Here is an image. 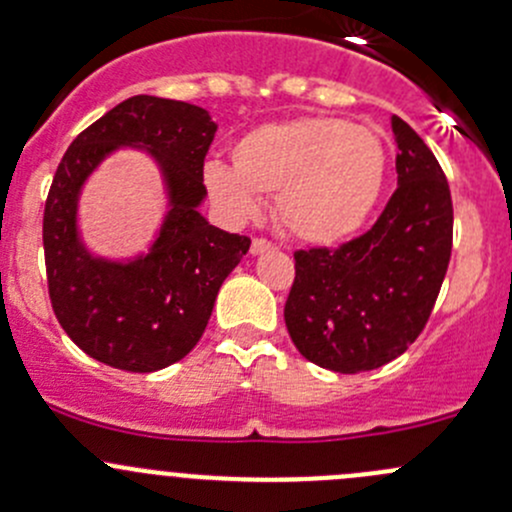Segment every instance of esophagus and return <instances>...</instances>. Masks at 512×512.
<instances>
[{
  "label": "esophagus",
  "mask_w": 512,
  "mask_h": 512,
  "mask_svg": "<svg viewBox=\"0 0 512 512\" xmlns=\"http://www.w3.org/2000/svg\"><path fill=\"white\" fill-rule=\"evenodd\" d=\"M270 250H275V242L265 240V237H255V240H252V247H250L252 255H262V252H270Z\"/></svg>",
  "instance_id": "34e87169"
}]
</instances>
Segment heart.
Listing matches in <instances>:
<instances>
[{"label": "heart", "instance_id": "obj_1", "mask_svg": "<svg viewBox=\"0 0 512 512\" xmlns=\"http://www.w3.org/2000/svg\"><path fill=\"white\" fill-rule=\"evenodd\" d=\"M232 170L205 168L210 198L250 220L257 195H275L277 220L312 245H337L369 220L386 178V148L369 126L304 116L265 123L235 141Z\"/></svg>", "mask_w": 512, "mask_h": 512}]
</instances>
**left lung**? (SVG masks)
Here are the masks:
<instances>
[{"label":"left lung","instance_id":"8db88e82","mask_svg":"<svg viewBox=\"0 0 512 512\" xmlns=\"http://www.w3.org/2000/svg\"><path fill=\"white\" fill-rule=\"evenodd\" d=\"M394 195L364 235L294 252L285 324L304 359L337 374L379 369L426 327L453 245L446 173L421 136L391 116Z\"/></svg>","mask_w":512,"mask_h":512}]
</instances>
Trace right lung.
<instances>
[{
	"mask_svg": "<svg viewBox=\"0 0 512 512\" xmlns=\"http://www.w3.org/2000/svg\"><path fill=\"white\" fill-rule=\"evenodd\" d=\"M215 131L205 108L131 96L81 131L56 168L44 208L51 307L71 342L106 366L148 374L183 359L203 337L220 285L250 250V237L210 225L198 210ZM121 145H141L159 160L171 198L152 252L131 263L98 261L75 230L80 185Z\"/></svg>",
	"mask_w": 512,
	"mask_h": 512,
	"instance_id": "right-lung-1",
	"label": "right lung"
}]
</instances>
